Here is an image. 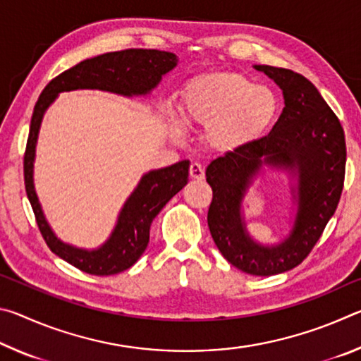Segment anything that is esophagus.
Here are the masks:
<instances>
[{"mask_svg": "<svg viewBox=\"0 0 361 361\" xmlns=\"http://www.w3.org/2000/svg\"><path fill=\"white\" fill-rule=\"evenodd\" d=\"M189 176H191L192 180H204L205 173H204L202 166L197 162H192L191 166H189Z\"/></svg>", "mask_w": 361, "mask_h": 361, "instance_id": "obj_1", "label": "esophagus"}]
</instances>
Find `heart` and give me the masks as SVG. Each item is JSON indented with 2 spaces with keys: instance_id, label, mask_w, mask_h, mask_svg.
<instances>
[{
  "instance_id": "heart-1",
  "label": "heart",
  "mask_w": 361,
  "mask_h": 361,
  "mask_svg": "<svg viewBox=\"0 0 361 361\" xmlns=\"http://www.w3.org/2000/svg\"><path fill=\"white\" fill-rule=\"evenodd\" d=\"M186 116L209 126V140L221 151L253 143L274 124L279 97L239 73H209L192 79L185 89Z\"/></svg>"
}]
</instances>
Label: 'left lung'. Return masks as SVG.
<instances>
[{
    "label": "left lung",
    "instance_id": "1",
    "mask_svg": "<svg viewBox=\"0 0 361 361\" xmlns=\"http://www.w3.org/2000/svg\"><path fill=\"white\" fill-rule=\"evenodd\" d=\"M283 90L285 108L269 135L228 151L205 170L213 197L207 215L210 234L232 266L250 276H276L307 258L338 209L345 176V137L338 116L299 73L256 65ZM262 163L296 168L298 213L280 246L262 247L246 235L240 202Z\"/></svg>",
    "mask_w": 361,
    "mask_h": 361
}]
</instances>
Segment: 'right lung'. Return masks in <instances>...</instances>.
<instances>
[{
	"mask_svg": "<svg viewBox=\"0 0 361 361\" xmlns=\"http://www.w3.org/2000/svg\"><path fill=\"white\" fill-rule=\"evenodd\" d=\"M178 62L175 54L157 49H124L79 62L49 82L36 102L25 154L23 180L42 239L60 258L92 276H113L135 264L148 247L149 226L159 212L188 183L189 161L146 173L122 209L118 224L105 245L85 252L60 242L49 228L33 188V157L42 114L59 92L75 89H100L122 95L148 94Z\"/></svg>",
	"mask_w": 361,
	"mask_h": 361,
	"instance_id": "1",
	"label": "right lung"
}]
</instances>
